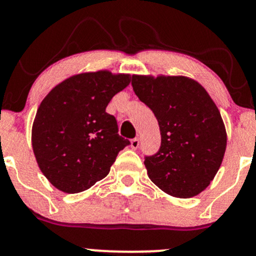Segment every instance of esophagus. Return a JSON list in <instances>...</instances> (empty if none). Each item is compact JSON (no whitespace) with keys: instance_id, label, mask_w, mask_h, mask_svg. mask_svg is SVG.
<instances>
[{"instance_id":"esophagus-1","label":"esophagus","mask_w":256,"mask_h":256,"mask_svg":"<svg viewBox=\"0 0 256 256\" xmlns=\"http://www.w3.org/2000/svg\"><path fill=\"white\" fill-rule=\"evenodd\" d=\"M138 146H140V140H138V138H134V140H131V148L137 149Z\"/></svg>"}]
</instances>
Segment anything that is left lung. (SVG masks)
I'll return each instance as SVG.
<instances>
[{
	"label": "left lung",
	"mask_w": 256,
	"mask_h": 256,
	"mask_svg": "<svg viewBox=\"0 0 256 256\" xmlns=\"http://www.w3.org/2000/svg\"><path fill=\"white\" fill-rule=\"evenodd\" d=\"M138 98L156 116L161 146L144 156L149 178L174 198H192L213 180L226 149L220 112L201 84L173 76H132Z\"/></svg>",
	"instance_id": "1"
}]
</instances>
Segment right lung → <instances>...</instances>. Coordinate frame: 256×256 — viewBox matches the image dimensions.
I'll return each instance as SVG.
<instances>
[{
    "label": "right lung",
    "instance_id": "add662e5",
    "mask_svg": "<svg viewBox=\"0 0 256 256\" xmlns=\"http://www.w3.org/2000/svg\"><path fill=\"white\" fill-rule=\"evenodd\" d=\"M130 80V74L110 71L80 73L44 98L32 125V148L40 171L56 189L67 194L89 189L130 144L106 112Z\"/></svg>",
    "mask_w": 256,
    "mask_h": 256
}]
</instances>
